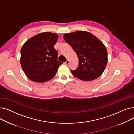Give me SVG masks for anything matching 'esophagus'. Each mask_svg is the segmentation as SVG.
Segmentation results:
<instances>
[{"label":"esophagus","mask_w":134,"mask_h":134,"mask_svg":"<svg viewBox=\"0 0 134 134\" xmlns=\"http://www.w3.org/2000/svg\"><path fill=\"white\" fill-rule=\"evenodd\" d=\"M69 60H67L65 62V64L66 65H68V63H69Z\"/></svg>","instance_id":"obj_1"}]
</instances>
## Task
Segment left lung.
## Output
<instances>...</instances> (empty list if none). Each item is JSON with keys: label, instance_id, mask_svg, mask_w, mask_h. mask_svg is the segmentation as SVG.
Returning a JSON list of instances; mask_svg holds the SVG:
<instances>
[{"label": "left lung", "instance_id": "obj_1", "mask_svg": "<svg viewBox=\"0 0 134 134\" xmlns=\"http://www.w3.org/2000/svg\"><path fill=\"white\" fill-rule=\"evenodd\" d=\"M65 41L71 46L79 59L75 70H71L76 78L91 81L102 74L108 62V52L104 44L92 34L78 31L63 35Z\"/></svg>", "mask_w": 134, "mask_h": 134}]
</instances>
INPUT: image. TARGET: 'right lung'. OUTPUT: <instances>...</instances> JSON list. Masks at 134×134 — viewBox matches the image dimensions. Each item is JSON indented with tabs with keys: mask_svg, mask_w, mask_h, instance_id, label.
Listing matches in <instances>:
<instances>
[{
	"mask_svg": "<svg viewBox=\"0 0 134 134\" xmlns=\"http://www.w3.org/2000/svg\"><path fill=\"white\" fill-rule=\"evenodd\" d=\"M58 40L56 34L42 32L32 37L20 51V65L31 80L43 82L53 78L62 62L58 61L54 46Z\"/></svg>",
	"mask_w": 134,
	"mask_h": 134,
	"instance_id": "add662e5",
	"label": "right lung"
}]
</instances>
